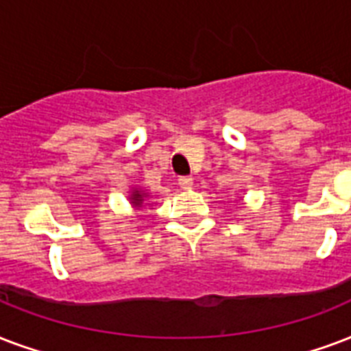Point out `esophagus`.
<instances>
[{
  "label": "esophagus",
  "instance_id": "obj_1",
  "mask_svg": "<svg viewBox=\"0 0 351 351\" xmlns=\"http://www.w3.org/2000/svg\"><path fill=\"white\" fill-rule=\"evenodd\" d=\"M178 186H180L182 189H189V187L193 186V178H191V176H180V178H178Z\"/></svg>",
  "mask_w": 351,
  "mask_h": 351
}]
</instances>
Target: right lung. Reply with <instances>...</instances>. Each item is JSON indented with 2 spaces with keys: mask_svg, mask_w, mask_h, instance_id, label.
Segmentation results:
<instances>
[{
  "mask_svg": "<svg viewBox=\"0 0 351 351\" xmlns=\"http://www.w3.org/2000/svg\"><path fill=\"white\" fill-rule=\"evenodd\" d=\"M143 197H145V193H141V191H138V189H134L132 195H130V200H132L134 208H140V206L143 204Z\"/></svg>",
  "mask_w": 351,
  "mask_h": 351,
  "instance_id": "add662e5",
  "label": "right lung"
}]
</instances>
